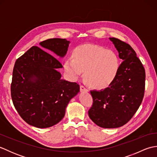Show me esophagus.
Here are the masks:
<instances>
[{"instance_id":"1","label":"esophagus","mask_w":157,"mask_h":157,"mask_svg":"<svg viewBox=\"0 0 157 157\" xmlns=\"http://www.w3.org/2000/svg\"><path fill=\"white\" fill-rule=\"evenodd\" d=\"M80 91L81 92H87L88 91V89L86 88L85 86H80Z\"/></svg>"}]
</instances>
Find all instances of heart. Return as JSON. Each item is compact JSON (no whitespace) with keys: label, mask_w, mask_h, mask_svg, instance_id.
<instances>
[{"label":"heart","mask_w":157,"mask_h":157,"mask_svg":"<svg viewBox=\"0 0 157 157\" xmlns=\"http://www.w3.org/2000/svg\"><path fill=\"white\" fill-rule=\"evenodd\" d=\"M73 58L64 63V69L70 79L75 80L85 71V78L90 86L105 88L112 84L117 76L120 61L113 50L93 44H84L73 51Z\"/></svg>","instance_id":"obj_1"}]
</instances>
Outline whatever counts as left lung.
I'll list each match as a JSON object with an SVG mask.
<instances>
[{
  "label": "left lung",
  "instance_id": "obj_1",
  "mask_svg": "<svg viewBox=\"0 0 157 157\" xmlns=\"http://www.w3.org/2000/svg\"><path fill=\"white\" fill-rule=\"evenodd\" d=\"M123 62L117 76L109 87L90 91L93 105L89 117L103 128H117L128 123L141 105L144 94L145 70L128 44L109 38Z\"/></svg>",
  "mask_w": 157,
  "mask_h": 157
}]
</instances>
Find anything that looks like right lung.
<instances>
[{
	"label": "right lung",
	"mask_w": 157,
	"mask_h": 157,
	"mask_svg": "<svg viewBox=\"0 0 157 157\" xmlns=\"http://www.w3.org/2000/svg\"><path fill=\"white\" fill-rule=\"evenodd\" d=\"M70 42L52 38L32 46L17 60L13 71L11 98L21 117L38 128H50L64 117L71 99L79 86L61 79L63 65L52 53L63 58ZM46 50L49 53L44 52Z\"/></svg>",
	"instance_id": "add662e5"
}]
</instances>
